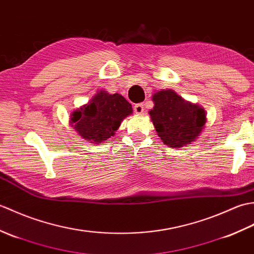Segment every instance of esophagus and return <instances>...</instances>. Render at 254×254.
<instances>
[{"label":"esophagus","instance_id":"obj_1","mask_svg":"<svg viewBox=\"0 0 254 254\" xmlns=\"http://www.w3.org/2000/svg\"><path fill=\"white\" fill-rule=\"evenodd\" d=\"M134 111L135 113H143L145 111V105L144 104H137L134 106Z\"/></svg>","mask_w":254,"mask_h":254}]
</instances>
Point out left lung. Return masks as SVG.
I'll return each instance as SVG.
<instances>
[{
    "mask_svg": "<svg viewBox=\"0 0 254 254\" xmlns=\"http://www.w3.org/2000/svg\"><path fill=\"white\" fill-rule=\"evenodd\" d=\"M149 111L158 136L170 147H182L195 139L206 122L205 111L190 104L174 90H160L153 96Z\"/></svg>",
    "mask_w": 254,
    "mask_h": 254,
    "instance_id": "8db88e82",
    "label": "left lung"
}]
</instances>
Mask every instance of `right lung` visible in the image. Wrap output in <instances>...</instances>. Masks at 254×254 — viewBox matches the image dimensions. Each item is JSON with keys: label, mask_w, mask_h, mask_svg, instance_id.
<instances>
[{"label": "right lung", "mask_w": 254, "mask_h": 254, "mask_svg": "<svg viewBox=\"0 0 254 254\" xmlns=\"http://www.w3.org/2000/svg\"><path fill=\"white\" fill-rule=\"evenodd\" d=\"M130 102L120 94L99 91L87 105L72 113L71 123L80 136L90 143H101L115 135L122 120L132 113Z\"/></svg>", "instance_id": "1"}]
</instances>
